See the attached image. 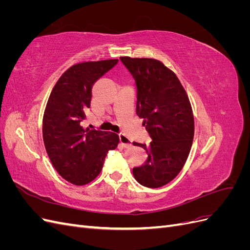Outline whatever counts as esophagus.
Segmentation results:
<instances>
[{
  "instance_id": "obj_1",
  "label": "esophagus",
  "mask_w": 250,
  "mask_h": 250,
  "mask_svg": "<svg viewBox=\"0 0 250 250\" xmlns=\"http://www.w3.org/2000/svg\"><path fill=\"white\" fill-rule=\"evenodd\" d=\"M120 144H121V146L124 148H129L132 145V142L126 137V134L121 133L120 134Z\"/></svg>"
}]
</instances>
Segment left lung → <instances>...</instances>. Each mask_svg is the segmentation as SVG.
<instances>
[{
    "instance_id": "1",
    "label": "left lung",
    "mask_w": 250,
    "mask_h": 250,
    "mask_svg": "<svg viewBox=\"0 0 250 250\" xmlns=\"http://www.w3.org/2000/svg\"><path fill=\"white\" fill-rule=\"evenodd\" d=\"M137 84V115L144 120L150 145L147 161L132 169L134 178L147 188H161L175 178L190 153L194 117L190 100L177 76L160 60L121 57Z\"/></svg>"
}]
</instances>
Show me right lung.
<instances>
[{"label": "right lung", "instance_id": "add662e5", "mask_svg": "<svg viewBox=\"0 0 250 250\" xmlns=\"http://www.w3.org/2000/svg\"><path fill=\"white\" fill-rule=\"evenodd\" d=\"M118 59L77 63L67 69L53 87L42 119V138L52 165L66 181L83 186L99 175L119 135L84 128L95 82L118 63Z\"/></svg>", "mask_w": 250, "mask_h": 250}]
</instances>
